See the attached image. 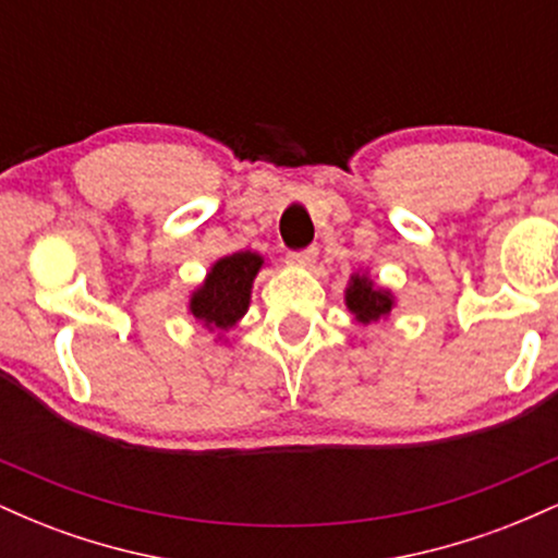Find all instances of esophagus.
I'll list each match as a JSON object with an SVG mask.
<instances>
[{"label":"esophagus","instance_id":"obj_1","mask_svg":"<svg viewBox=\"0 0 558 558\" xmlns=\"http://www.w3.org/2000/svg\"><path fill=\"white\" fill-rule=\"evenodd\" d=\"M317 262V248L310 246L304 252H291L288 254V265L291 267H312Z\"/></svg>","mask_w":558,"mask_h":558}]
</instances>
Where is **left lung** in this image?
Here are the masks:
<instances>
[{
  "mask_svg": "<svg viewBox=\"0 0 558 558\" xmlns=\"http://www.w3.org/2000/svg\"><path fill=\"white\" fill-rule=\"evenodd\" d=\"M343 301L360 325L380 323V319H386L390 315V310L396 306L393 293H390L388 288L375 286V280L369 278L367 272L351 275L349 286H345Z\"/></svg>",
  "mask_w": 558,
  "mask_h": 558,
  "instance_id": "obj_1",
  "label": "left lung"
}]
</instances>
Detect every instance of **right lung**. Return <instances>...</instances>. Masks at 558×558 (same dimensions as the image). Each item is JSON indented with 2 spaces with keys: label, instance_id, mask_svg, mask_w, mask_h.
<instances>
[{
  "label": "right lung",
  "instance_id": "add662e5",
  "mask_svg": "<svg viewBox=\"0 0 558 558\" xmlns=\"http://www.w3.org/2000/svg\"><path fill=\"white\" fill-rule=\"evenodd\" d=\"M262 267H265V257L257 252H235L217 259L202 286L191 293V317L209 332H217V341H220L222 332L233 328L248 312L254 278Z\"/></svg>",
  "mask_w": 558,
  "mask_h": 558
}]
</instances>
